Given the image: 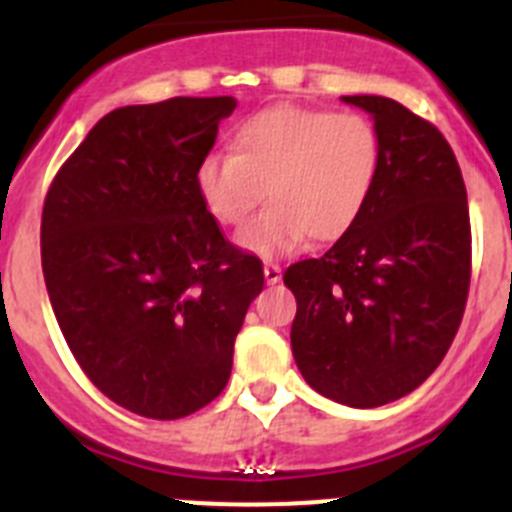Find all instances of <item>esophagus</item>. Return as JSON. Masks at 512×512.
<instances>
[{"label": "esophagus", "instance_id": "obj_1", "mask_svg": "<svg viewBox=\"0 0 512 512\" xmlns=\"http://www.w3.org/2000/svg\"><path fill=\"white\" fill-rule=\"evenodd\" d=\"M264 277H266V284H277L279 279H282V266L274 264V261H266Z\"/></svg>", "mask_w": 512, "mask_h": 512}]
</instances>
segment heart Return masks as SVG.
Listing matches in <instances>:
<instances>
[{
  "label": "heart",
  "mask_w": 512,
  "mask_h": 512,
  "mask_svg": "<svg viewBox=\"0 0 512 512\" xmlns=\"http://www.w3.org/2000/svg\"><path fill=\"white\" fill-rule=\"evenodd\" d=\"M379 171V135L359 112L279 104L238 125L233 153H212L197 169V189L217 223L238 228L246 251L274 259L305 238L333 243L354 228Z\"/></svg>",
  "instance_id": "obj_1"
}]
</instances>
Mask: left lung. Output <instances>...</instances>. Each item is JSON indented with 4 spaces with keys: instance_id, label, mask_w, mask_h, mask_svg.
Listing matches in <instances>:
<instances>
[{
    "instance_id": "1",
    "label": "left lung",
    "mask_w": 512,
    "mask_h": 512,
    "mask_svg": "<svg viewBox=\"0 0 512 512\" xmlns=\"http://www.w3.org/2000/svg\"><path fill=\"white\" fill-rule=\"evenodd\" d=\"M374 117L379 171L356 225L284 271L292 354L312 390L351 408L413 392L443 361L472 279L467 187L433 122L387 97H343Z\"/></svg>"
}]
</instances>
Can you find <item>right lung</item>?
Wrapping results in <instances>:
<instances>
[{"mask_svg":"<svg viewBox=\"0 0 512 512\" xmlns=\"http://www.w3.org/2000/svg\"><path fill=\"white\" fill-rule=\"evenodd\" d=\"M233 97L112 110L53 176L40 259L81 372L120 408L176 420L228 384L264 269L228 241L197 189Z\"/></svg>","mask_w":512,"mask_h":512,"instance_id":"obj_1","label":"right lung"}]
</instances>
